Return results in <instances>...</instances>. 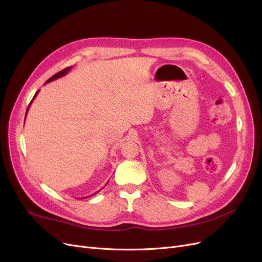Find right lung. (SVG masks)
Here are the masks:
<instances>
[{
	"label": "right lung",
	"mask_w": 262,
	"mask_h": 262,
	"mask_svg": "<svg viewBox=\"0 0 262 262\" xmlns=\"http://www.w3.org/2000/svg\"><path fill=\"white\" fill-rule=\"evenodd\" d=\"M71 69H72V67H69V68H67V69H64V70H62L61 72H59V73H57V74H54L52 77H50L48 81H47L46 83H50V82H52V81H54V80H58V78H60V77H62V76H64V75H67L68 74V72H70L71 71ZM39 93V91H37L36 92V94H35V96H34V98L31 99V101H30V104L28 105V108H27V110H26V116H27V112H28V109H29V107H30V105H31V102H33V100L35 99V97L37 96V94ZM26 118V117H25ZM97 192H99V191H97ZM97 192H95V193H97ZM95 193H93V194H95ZM92 194V195H93ZM89 196H91V195H89ZM89 196H84V198H89Z\"/></svg>",
	"instance_id": "right-lung-1"
}]
</instances>
